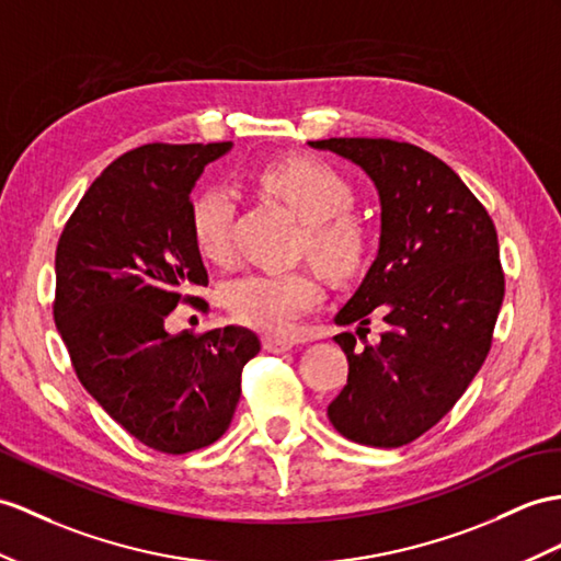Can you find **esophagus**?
Wrapping results in <instances>:
<instances>
[{
    "instance_id": "1",
    "label": "esophagus",
    "mask_w": 561,
    "mask_h": 561,
    "mask_svg": "<svg viewBox=\"0 0 561 561\" xmlns=\"http://www.w3.org/2000/svg\"><path fill=\"white\" fill-rule=\"evenodd\" d=\"M293 340L290 337H278V335H266L264 337V350L273 352V354H280V352H290L293 350Z\"/></svg>"
}]
</instances>
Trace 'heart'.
<instances>
[{
  "label": "heart",
  "mask_w": 561,
  "mask_h": 561,
  "mask_svg": "<svg viewBox=\"0 0 561 561\" xmlns=\"http://www.w3.org/2000/svg\"><path fill=\"white\" fill-rule=\"evenodd\" d=\"M256 183L276 195L305 224V248L331 273H350L366 252V228L347 207L350 183L333 167L311 157H288L256 171ZM236 199L224 185H209L193 202V233L199 252L226 259ZM226 305L233 317L266 333H285L317 307L321 280L311 271H252L226 285Z\"/></svg>",
  "instance_id": "obj_1"
}]
</instances>
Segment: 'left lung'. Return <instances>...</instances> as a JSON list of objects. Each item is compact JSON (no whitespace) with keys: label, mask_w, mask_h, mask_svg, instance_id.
Segmentation results:
<instances>
[{"label":"left lung","mask_w":561,"mask_h":561,"mask_svg":"<svg viewBox=\"0 0 561 561\" xmlns=\"http://www.w3.org/2000/svg\"><path fill=\"white\" fill-rule=\"evenodd\" d=\"M328 149L371 178L380 199V240L371 268L337 325L357 333L383 317L380 343L347 354V386L328 419L347 440L402 447L433 428L483 366L504 297L500 244L485 207L426 149L386 138H331Z\"/></svg>","instance_id":"1"}]
</instances>
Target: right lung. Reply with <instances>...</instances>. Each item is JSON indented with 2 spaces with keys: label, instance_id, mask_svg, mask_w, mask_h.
<instances>
[{
  "label": "right lung",
  "instance_id": "add662e5",
  "mask_svg": "<svg viewBox=\"0 0 561 561\" xmlns=\"http://www.w3.org/2000/svg\"><path fill=\"white\" fill-rule=\"evenodd\" d=\"M233 142L130 149L108 163L57 248L54 323L83 388L142 445L185 455L228 431L259 337L242 325L167 331L187 288L209 283L190 193Z\"/></svg>",
  "mask_w": 561,
  "mask_h": 561
}]
</instances>
